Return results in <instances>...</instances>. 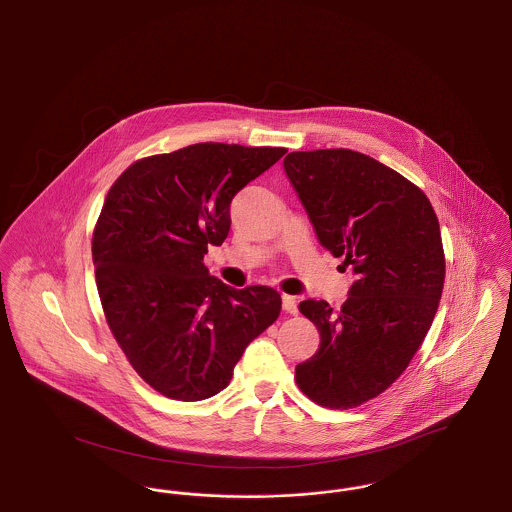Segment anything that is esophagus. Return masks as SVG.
Masks as SVG:
<instances>
[{"mask_svg":"<svg viewBox=\"0 0 512 512\" xmlns=\"http://www.w3.org/2000/svg\"><path fill=\"white\" fill-rule=\"evenodd\" d=\"M282 309L288 315H297V299L292 295H282Z\"/></svg>","mask_w":512,"mask_h":512,"instance_id":"1","label":"esophagus"}]
</instances>
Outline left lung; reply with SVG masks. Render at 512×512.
Wrapping results in <instances>:
<instances>
[{"instance_id":"1","label":"left lung","mask_w":512,"mask_h":512,"mask_svg":"<svg viewBox=\"0 0 512 512\" xmlns=\"http://www.w3.org/2000/svg\"><path fill=\"white\" fill-rule=\"evenodd\" d=\"M284 171L320 245L357 276L338 311L322 299L299 303L320 345L295 366V382L322 407L355 409L403 374L436 317L438 217L418 186L359 151H293Z\"/></svg>"}]
</instances>
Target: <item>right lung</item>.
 Returning <instances> with one entry per match:
<instances>
[{
  "instance_id": "right-lung-1",
  "label": "right lung",
  "mask_w": 512,
  "mask_h": 512,
  "mask_svg": "<svg viewBox=\"0 0 512 512\" xmlns=\"http://www.w3.org/2000/svg\"><path fill=\"white\" fill-rule=\"evenodd\" d=\"M286 151L182 147L132 163L105 197L92 238L105 320L140 378L169 399L224 390L249 341L280 315V293L230 288L203 257L228 236L232 197Z\"/></svg>"
}]
</instances>
